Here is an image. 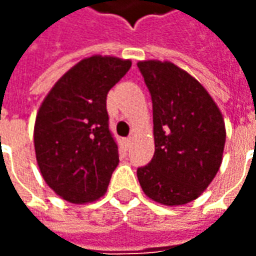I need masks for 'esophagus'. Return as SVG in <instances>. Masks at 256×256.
<instances>
[{"instance_id":"obj_1","label":"esophagus","mask_w":256,"mask_h":256,"mask_svg":"<svg viewBox=\"0 0 256 256\" xmlns=\"http://www.w3.org/2000/svg\"><path fill=\"white\" fill-rule=\"evenodd\" d=\"M124 144H125V148H126V149H130V148H131V144H132V138H131V136L125 138L124 139Z\"/></svg>"}]
</instances>
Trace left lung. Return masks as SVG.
I'll use <instances>...</instances> for the list:
<instances>
[{
    "label": "left lung",
    "mask_w": 256,
    "mask_h": 256,
    "mask_svg": "<svg viewBox=\"0 0 256 256\" xmlns=\"http://www.w3.org/2000/svg\"><path fill=\"white\" fill-rule=\"evenodd\" d=\"M153 107L154 154L136 170L146 195L177 206L196 199L222 164L226 128L222 112L195 78L177 65L140 61Z\"/></svg>",
    "instance_id": "obj_1"
}]
</instances>
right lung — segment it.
<instances>
[{"label": "right lung", "mask_w": 256, "mask_h": 256, "mask_svg": "<svg viewBox=\"0 0 256 256\" xmlns=\"http://www.w3.org/2000/svg\"><path fill=\"white\" fill-rule=\"evenodd\" d=\"M130 68V60L84 58L54 84L37 112V164L48 186L68 202H93L107 191L120 162L107 93Z\"/></svg>", "instance_id": "1"}]
</instances>
